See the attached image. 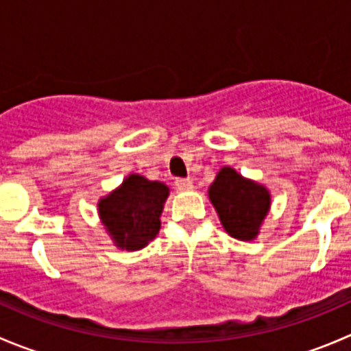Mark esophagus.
<instances>
[{"mask_svg":"<svg viewBox=\"0 0 351 351\" xmlns=\"http://www.w3.org/2000/svg\"><path fill=\"white\" fill-rule=\"evenodd\" d=\"M175 186L178 190H182V192H185V190H190L192 189V180H185V178H178L175 182Z\"/></svg>","mask_w":351,"mask_h":351,"instance_id":"obj_1","label":"esophagus"}]
</instances>
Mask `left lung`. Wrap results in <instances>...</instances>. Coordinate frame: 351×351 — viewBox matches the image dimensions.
Returning <instances> with one entry per match:
<instances>
[{"label":"left lung","instance_id":"8db88e82","mask_svg":"<svg viewBox=\"0 0 351 351\" xmlns=\"http://www.w3.org/2000/svg\"><path fill=\"white\" fill-rule=\"evenodd\" d=\"M208 200L214 205L224 231L239 241L258 238L271 207L270 190L254 180L244 178L231 166L219 169L208 186Z\"/></svg>","mask_w":351,"mask_h":351}]
</instances>
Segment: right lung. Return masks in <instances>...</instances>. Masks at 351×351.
<instances>
[{
    "label": "right lung",
    "mask_w": 351,
    "mask_h": 351,
    "mask_svg": "<svg viewBox=\"0 0 351 351\" xmlns=\"http://www.w3.org/2000/svg\"><path fill=\"white\" fill-rule=\"evenodd\" d=\"M169 186L130 173L108 195L98 200V215L119 250L139 251L158 236Z\"/></svg>",
    "instance_id": "1"
}]
</instances>
